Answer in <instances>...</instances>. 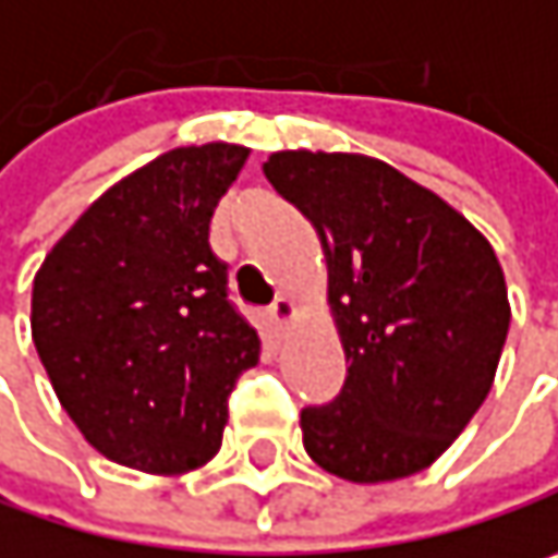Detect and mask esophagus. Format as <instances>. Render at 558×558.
Masks as SVG:
<instances>
[{"label": "esophagus", "mask_w": 558, "mask_h": 558, "mask_svg": "<svg viewBox=\"0 0 558 558\" xmlns=\"http://www.w3.org/2000/svg\"><path fill=\"white\" fill-rule=\"evenodd\" d=\"M293 316H296V306H293V300H290V296H278V300L271 303V323H275V326L283 329Z\"/></svg>", "instance_id": "1"}]
</instances>
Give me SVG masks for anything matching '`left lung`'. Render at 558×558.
<instances>
[{
  "mask_svg": "<svg viewBox=\"0 0 558 558\" xmlns=\"http://www.w3.org/2000/svg\"><path fill=\"white\" fill-rule=\"evenodd\" d=\"M265 177L316 229L345 349L336 400L300 413L310 459L355 485L429 469L485 403L510 326L488 239L378 158L278 151Z\"/></svg>",
  "mask_w": 558,
  "mask_h": 558,
  "instance_id": "8db88e82",
  "label": "left lung"
}]
</instances>
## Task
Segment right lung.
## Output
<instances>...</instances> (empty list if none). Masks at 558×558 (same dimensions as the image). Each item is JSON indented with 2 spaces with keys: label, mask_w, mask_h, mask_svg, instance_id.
<instances>
[{
  "label": "right lung",
  "mask_w": 558,
  "mask_h": 558,
  "mask_svg": "<svg viewBox=\"0 0 558 558\" xmlns=\"http://www.w3.org/2000/svg\"><path fill=\"white\" fill-rule=\"evenodd\" d=\"M248 148H173L109 186L48 252L32 339L60 407L106 459L180 475L206 465L262 339L229 303L209 219Z\"/></svg>",
  "instance_id": "right-lung-1"
}]
</instances>
